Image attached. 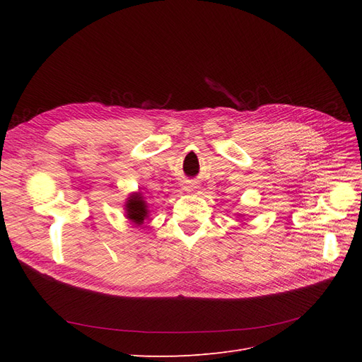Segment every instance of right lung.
<instances>
[{
	"instance_id": "1",
	"label": "right lung",
	"mask_w": 362,
	"mask_h": 362,
	"mask_svg": "<svg viewBox=\"0 0 362 362\" xmlns=\"http://www.w3.org/2000/svg\"><path fill=\"white\" fill-rule=\"evenodd\" d=\"M127 217L136 225H141L148 217L146 204L144 198H141V194H133L127 201Z\"/></svg>"
}]
</instances>
